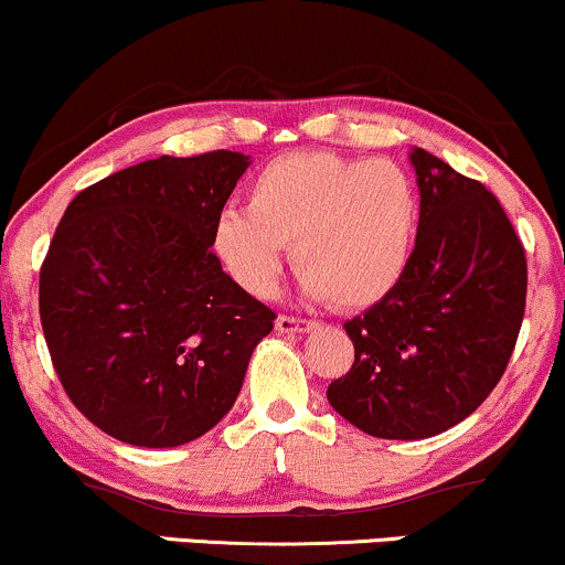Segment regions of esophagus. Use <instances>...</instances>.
<instances>
[{"label":"esophagus","mask_w":565,"mask_h":565,"mask_svg":"<svg viewBox=\"0 0 565 565\" xmlns=\"http://www.w3.org/2000/svg\"><path fill=\"white\" fill-rule=\"evenodd\" d=\"M317 322L311 320H301V317H288V315H280L277 317L275 328L280 330V333H309L311 328H315Z\"/></svg>","instance_id":"obj_1"}]
</instances>
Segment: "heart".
I'll use <instances>...</instances> for the list:
<instances>
[{
    "instance_id": "b5f03b06",
    "label": "heart",
    "mask_w": 565,
    "mask_h": 565,
    "mask_svg": "<svg viewBox=\"0 0 565 565\" xmlns=\"http://www.w3.org/2000/svg\"><path fill=\"white\" fill-rule=\"evenodd\" d=\"M417 216L415 179L399 163L290 152L254 177L248 211L216 214L209 248L232 282L264 298L280 282L290 245L311 296L362 309L388 296L407 271Z\"/></svg>"
}]
</instances>
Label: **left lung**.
Returning a JSON list of instances; mask_svg holds the SVG:
<instances>
[{"instance_id":"obj_1","label":"left lung","mask_w":565,"mask_h":565,"mask_svg":"<svg viewBox=\"0 0 565 565\" xmlns=\"http://www.w3.org/2000/svg\"><path fill=\"white\" fill-rule=\"evenodd\" d=\"M420 222L396 288L343 328L354 364L328 402L377 439H428L492 394L526 309V254L500 201L423 148Z\"/></svg>"}]
</instances>
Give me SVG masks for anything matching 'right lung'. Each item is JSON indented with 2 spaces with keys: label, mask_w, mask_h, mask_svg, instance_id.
I'll return each instance as SVG.
<instances>
[{
  "label": "right lung",
  "mask_w": 565,
  "mask_h": 565,
  "mask_svg": "<svg viewBox=\"0 0 565 565\" xmlns=\"http://www.w3.org/2000/svg\"><path fill=\"white\" fill-rule=\"evenodd\" d=\"M248 156H161L99 179L60 218L39 271V317L68 399L135 447H179L241 394L275 311L209 248Z\"/></svg>",
  "instance_id": "right-lung-1"
}]
</instances>
